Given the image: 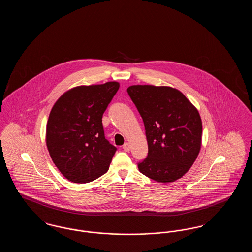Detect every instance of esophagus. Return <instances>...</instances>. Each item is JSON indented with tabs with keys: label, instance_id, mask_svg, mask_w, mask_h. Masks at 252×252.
Here are the masks:
<instances>
[{
	"label": "esophagus",
	"instance_id": "esophagus-1",
	"mask_svg": "<svg viewBox=\"0 0 252 252\" xmlns=\"http://www.w3.org/2000/svg\"><path fill=\"white\" fill-rule=\"evenodd\" d=\"M123 148H124V150H125V151L128 152V151L130 150V145H129L128 143H126V144H125L123 145Z\"/></svg>",
	"mask_w": 252,
	"mask_h": 252
}]
</instances>
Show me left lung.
<instances>
[{"label": "left lung", "instance_id": "8db88e82", "mask_svg": "<svg viewBox=\"0 0 252 252\" xmlns=\"http://www.w3.org/2000/svg\"><path fill=\"white\" fill-rule=\"evenodd\" d=\"M127 94L144 121L148 155L138 163L142 174L158 182L183 177L198 156L202 122L198 110L179 90L134 85Z\"/></svg>", "mask_w": 252, "mask_h": 252}]
</instances>
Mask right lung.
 Wrapping results in <instances>:
<instances>
[{"label": "right lung", "instance_id": "right-lung-1", "mask_svg": "<svg viewBox=\"0 0 252 252\" xmlns=\"http://www.w3.org/2000/svg\"><path fill=\"white\" fill-rule=\"evenodd\" d=\"M118 82L78 86L60 96L49 115L46 144L60 173L87 183L108 172L117 148L105 138L102 117Z\"/></svg>", "mask_w": 252, "mask_h": 252}]
</instances>
